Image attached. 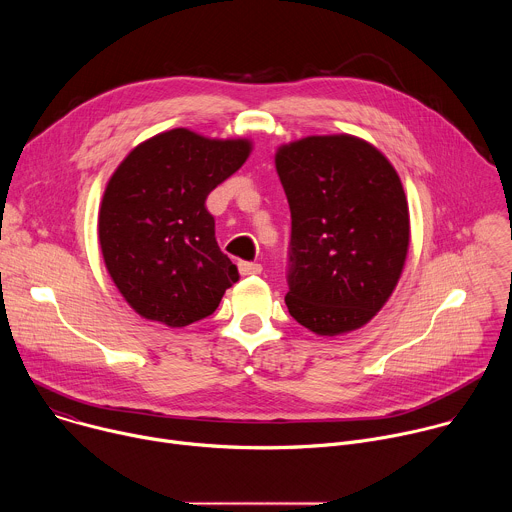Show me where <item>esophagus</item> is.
<instances>
[{
    "instance_id": "esophagus-1",
    "label": "esophagus",
    "mask_w": 512,
    "mask_h": 512,
    "mask_svg": "<svg viewBox=\"0 0 512 512\" xmlns=\"http://www.w3.org/2000/svg\"><path fill=\"white\" fill-rule=\"evenodd\" d=\"M239 271L241 275H259L263 271V267L259 263H247V261H241L239 263Z\"/></svg>"
}]
</instances>
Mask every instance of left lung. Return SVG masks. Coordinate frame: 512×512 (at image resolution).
Returning <instances> with one entry per match:
<instances>
[{
  "label": "left lung",
  "mask_w": 512,
  "mask_h": 512,
  "mask_svg": "<svg viewBox=\"0 0 512 512\" xmlns=\"http://www.w3.org/2000/svg\"><path fill=\"white\" fill-rule=\"evenodd\" d=\"M275 168L291 210L285 306L318 336L369 324L395 291L411 239L389 158L350 133L283 143Z\"/></svg>",
  "instance_id": "1"
}]
</instances>
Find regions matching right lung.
<instances>
[{
  "label": "right lung",
  "instance_id": "1",
  "mask_svg": "<svg viewBox=\"0 0 512 512\" xmlns=\"http://www.w3.org/2000/svg\"><path fill=\"white\" fill-rule=\"evenodd\" d=\"M251 152L249 137L176 127L135 145L115 168L97 231L105 267L135 314L184 328L210 316L237 283L204 202Z\"/></svg>",
  "mask_w": 512,
  "mask_h": 512
}]
</instances>
